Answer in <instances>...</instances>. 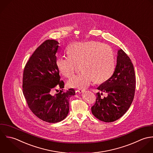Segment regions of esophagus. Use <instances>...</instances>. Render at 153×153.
<instances>
[{
  "mask_svg": "<svg viewBox=\"0 0 153 153\" xmlns=\"http://www.w3.org/2000/svg\"><path fill=\"white\" fill-rule=\"evenodd\" d=\"M84 91H85V90L84 89H80L77 90V92H79V93H82L84 92Z\"/></svg>",
  "mask_w": 153,
  "mask_h": 153,
  "instance_id": "esophagus-1",
  "label": "esophagus"
}]
</instances>
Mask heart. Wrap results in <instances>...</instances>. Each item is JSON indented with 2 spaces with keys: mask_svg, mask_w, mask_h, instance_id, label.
<instances>
[{
  "mask_svg": "<svg viewBox=\"0 0 153 153\" xmlns=\"http://www.w3.org/2000/svg\"><path fill=\"white\" fill-rule=\"evenodd\" d=\"M68 56L59 57L56 66L59 73L69 78L80 64L82 71L68 82L70 88L85 89L94 80L102 82L113 74L115 66V54L112 48L97 41L75 42L67 48Z\"/></svg>",
  "mask_w": 153,
  "mask_h": 153,
  "instance_id": "1",
  "label": "heart"
}]
</instances>
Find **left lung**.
<instances>
[{
	"mask_svg": "<svg viewBox=\"0 0 153 153\" xmlns=\"http://www.w3.org/2000/svg\"><path fill=\"white\" fill-rule=\"evenodd\" d=\"M96 99L92 107L93 115L100 121L114 122L120 119L130 107L135 94V74L133 64L127 54L120 49L112 76L97 88ZM103 92L108 95L102 98Z\"/></svg>",
	"mask_w": 153,
	"mask_h": 153,
	"instance_id": "1",
	"label": "left lung"
}]
</instances>
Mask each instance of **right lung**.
<instances>
[{
	"label": "right lung",
	"mask_w": 153,
	"mask_h": 153,
	"mask_svg": "<svg viewBox=\"0 0 153 153\" xmlns=\"http://www.w3.org/2000/svg\"><path fill=\"white\" fill-rule=\"evenodd\" d=\"M59 44L54 39L45 41L32 54L23 73V94L30 109L38 118L49 123L66 118L69 99L75 95L73 88L62 91L64 83L60 80L56 64ZM57 87L62 91L53 95L52 91Z\"/></svg>",
	"instance_id": "1"
}]
</instances>
